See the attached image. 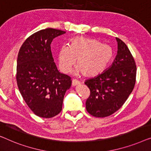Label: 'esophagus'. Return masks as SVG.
Listing matches in <instances>:
<instances>
[{
	"instance_id": "1",
	"label": "esophagus",
	"mask_w": 151,
	"mask_h": 151,
	"mask_svg": "<svg viewBox=\"0 0 151 151\" xmlns=\"http://www.w3.org/2000/svg\"><path fill=\"white\" fill-rule=\"evenodd\" d=\"M81 83L78 81L76 80V79H73V81H72V85H73V86H78V85H79Z\"/></svg>"
}]
</instances>
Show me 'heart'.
I'll return each instance as SVG.
<instances>
[{"mask_svg":"<svg viewBox=\"0 0 151 151\" xmlns=\"http://www.w3.org/2000/svg\"><path fill=\"white\" fill-rule=\"evenodd\" d=\"M113 57L112 48L94 39L76 37L70 45L63 46L58 55L59 66L63 73H68L76 60V73L85 77H94L101 74Z\"/></svg>","mask_w":151,"mask_h":151,"instance_id":"1","label":"heart"}]
</instances>
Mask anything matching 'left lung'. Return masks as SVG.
<instances>
[{
  "label": "left lung",
  "instance_id": "obj_1",
  "mask_svg": "<svg viewBox=\"0 0 151 151\" xmlns=\"http://www.w3.org/2000/svg\"><path fill=\"white\" fill-rule=\"evenodd\" d=\"M116 40L118 51L111 66L85 82L90 90L86 109L94 117H107L118 111L135 83L137 69L134 59L124 42L118 37Z\"/></svg>",
  "mask_w": 151,
  "mask_h": 151
}]
</instances>
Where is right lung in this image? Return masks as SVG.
I'll return each mask as SVG.
<instances>
[{
	"label": "right lung",
	"instance_id": "obj_1",
	"mask_svg": "<svg viewBox=\"0 0 151 151\" xmlns=\"http://www.w3.org/2000/svg\"><path fill=\"white\" fill-rule=\"evenodd\" d=\"M64 33L42 29L29 36L19 50L17 84L27 105L39 117L50 118L60 113L65 92L71 87V78L58 70L50 50L52 40Z\"/></svg>",
	"mask_w": 151,
	"mask_h": 151
}]
</instances>
